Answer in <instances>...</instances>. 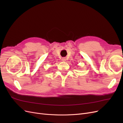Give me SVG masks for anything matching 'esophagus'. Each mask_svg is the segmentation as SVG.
I'll list each match as a JSON object with an SVG mask.
<instances>
[{
  "instance_id": "esophagus-1",
  "label": "esophagus",
  "mask_w": 123,
  "mask_h": 123,
  "mask_svg": "<svg viewBox=\"0 0 123 123\" xmlns=\"http://www.w3.org/2000/svg\"><path fill=\"white\" fill-rule=\"evenodd\" d=\"M62 61H64V62L66 61V58H65V57L62 58Z\"/></svg>"
}]
</instances>
